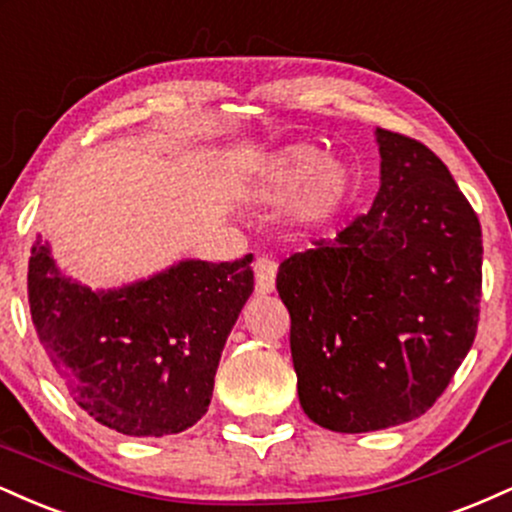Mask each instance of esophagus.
<instances>
[{"mask_svg": "<svg viewBox=\"0 0 512 512\" xmlns=\"http://www.w3.org/2000/svg\"><path fill=\"white\" fill-rule=\"evenodd\" d=\"M254 273H256V292L258 294H270L275 290V275H278V263H275L273 258H268V256L256 258Z\"/></svg>", "mask_w": 512, "mask_h": 512, "instance_id": "1", "label": "esophagus"}]
</instances>
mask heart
I'll list each match as a JSON object with an SVG mask.
<instances>
[{
	"label": "heart",
	"instance_id": "1",
	"mask_svg": "<svg viewBox=\"0 0 512 512\" xmlns=\"http://www.w3.org/2000/svg\"><path fill=\"white\" fill-rule=\"evenodd\" d=\"M350 186V170L342 162L323 160V150L311 143H290L256 162L249 189L266 206L292 198L294 222L316 227L345 206Z\"/></svg>",
	"mask_w": 512,
	"mask_h": 512
}]
</instances>
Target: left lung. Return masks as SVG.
<instances>
[{"label": "left lung", "instance_id": "1", "mask_svg": "<svg viewBox=\"0 0 512 512\" xmlns=\"http://www.w3.org/2000/svg\"><path fill=\"white\" fill-rule=\"evenodd\" d=\"M376 141L369 213L278 270L302 410L340 434L422 417L470 352L482 299V225L448 167L410 136Z\"/></svg>", "mask_w": 512, "mask_h": 512}]
</instances>
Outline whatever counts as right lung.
Instances as JSON below:
<instances>
[{"label": "right lung", "instance_id": "obj_1", "mask_svg": "<svg viewBox=\"0 0 512 512\" xmlns=\"http://www.w3.org/2000/svg\"><path fill=\"white\" fill-rule=\"evenodd\" d=\"M254 256L174 263L148 280L93 292L35 239L33 326L66 393L124 436H170L208 412L222 347L254 292Z\"/></svg>", "mask_w": 512, "mask_h": 512}]
</instances>
